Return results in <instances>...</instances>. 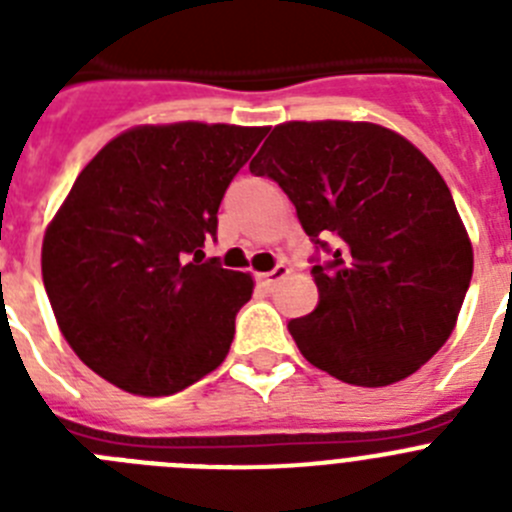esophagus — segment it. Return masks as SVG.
Returning a JSON list of instances; mask_svg holds the SVG:
<instances>
[{
    "instance_id": "1",
    "label": "esophagus",
    "mask_w": 512,
    "mask_h": 512,
    "mask_svg": "<svg viewBox=\"0 0 512 512\" xmlns=\"http://www.w3.org/2000/svg\"><path fill=\"white\" fill-rule=\"evenodd\" d=\"M287 274H289V266L287 264H277L271 271H266V274H259V282L264 284V287H274V284L282 282Z\"/></svg>"
}]
</instances>
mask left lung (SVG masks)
Listing matches in <instances>:
<instances>
[{
	"mask_svg": "<svg viewBox=\"0 0 512 512\" xmlns=\"http://www.w3.org/2000/svg\"><path fill=\"white\" fill-rule=\"evenodd\" d=\"M315 243L318 307L289 320L312 366L359 387L418 372L454 330L472 243L436 166L372 122H284L251 161ZM324 259H319V253Z\"/></svg>",
	"mask_w": 512,
	"mask_h": 512,
	"instance_id": "1",
	"label": "left lung"
}]
</instances>
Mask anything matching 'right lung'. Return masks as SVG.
I'll use <instances>...</instances> for the list:
<instances>
[{"label":"right lung","mask_w":512,"mask_h":512,"mask_svg":"<svg viewBox=\"0 0 512 512\" xmlns=\"http://www.w3.org/2000/svg\"><path fill=\"white\" fill-rule=\"evenodd\" d=\"M266 128L146 125L76 176L43 238V284L84 364L133 395H174L223 364L253 279L205 259L217 210Z\"/></svg>","instance_id":"obj_1"}]
</instances>
